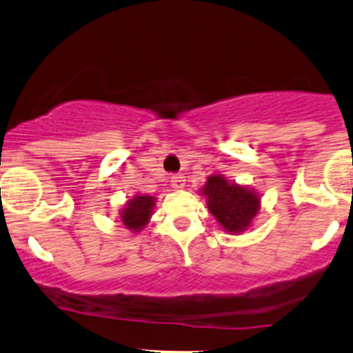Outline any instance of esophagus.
<instances>
[{
    "mask_svg": "<svg viewBox=\"0 0 353 353\" xmlns=\"http://www.w3.org/2000/svg\"><path fill=\"white\" fill-rule=\"evenodd\" d=\"M184 184H186V179H184L183 174H176V176L170 177V186L176 188V190H181V188H184Z\"/></svg>",
    "mask_w": 353,
    "mask_h": 353,
    "instance_id": "esophagus-1",
    "label": "esophagus"
}]
</instances>
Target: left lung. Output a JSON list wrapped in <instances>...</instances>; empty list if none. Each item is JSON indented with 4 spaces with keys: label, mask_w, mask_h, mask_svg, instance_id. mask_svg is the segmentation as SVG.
<instances>
[{
    "label": "left lung",
    "mask_w": 353,
    "mask_h": 353,
    "mask_svg": "<svg viewBox=\"0 0 353 353\" xmlns=\"http://www.w3.org/2000/svg\"><path fill=\"white\" fill-rule=\"evenodd\" d=\"M200 194L207 200L208 212L231 234L246 231L260 210V196L253 188L228 181L221 174L208 176Z\"/></svg>",
    "instance_id": "obj_1"
}]
</instances>
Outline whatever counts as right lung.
I'll return each mask as SVG.
<instances>
[{
	"instance_id": "add662e5",
	"label": "right lung",
	"mask_w": 353,
	"mask_h": 353,
	"mask_svg": "<svg viewBox=\"0 0 353 353\" xmlns=\"http://www.w3.org/2000/svg\"><path fill=\"white\" fill-rule=\"evenodd\" d=\"M155 196L150 194H136L131 200L125 201L121 210V222L132 232H139L150 222L155 207Z\"/></svg>"
}]
</instances>
